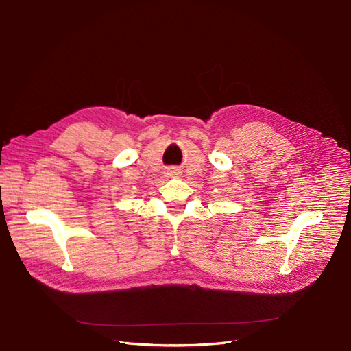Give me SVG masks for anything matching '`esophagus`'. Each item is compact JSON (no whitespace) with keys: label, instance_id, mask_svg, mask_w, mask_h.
<instances>
[{"label":"esophagus","instance_id":"34e87169","mask_svg":"<svg viewBox=\"0 0 351 351\" xmlns=\"http://www.w3.org/2000/svg\"><path fill=\"white\" fill-rule=\"evenodd\" d=\"M169 175H172V176H175V175H178V171L175 169V168H172L171 171H169Z\"/></svg>","mask_w":351,"mask_h":351}]
</instances>
